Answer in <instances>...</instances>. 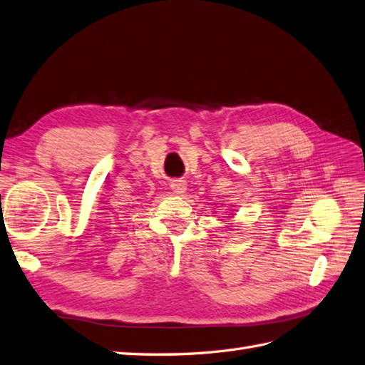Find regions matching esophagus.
Masks as SVG:
<instances>
[{
    "mask_svg": "<svg viewBox=\"0 0 365 365\" xmlns=\"http://www.w3.org/2000/svg\"><path fill=\"white\" fill-rule=\"evenodd\" d=\"M170 188H172L175 193L181 195V193H184L187 190V181H184V180H173L170 182Z\"/></svg>",
    "mask_w": 365,
    "mask_h": 365,
    "instance_id": "34e87169",
    "label": "esophagus"
}]
</instances>
